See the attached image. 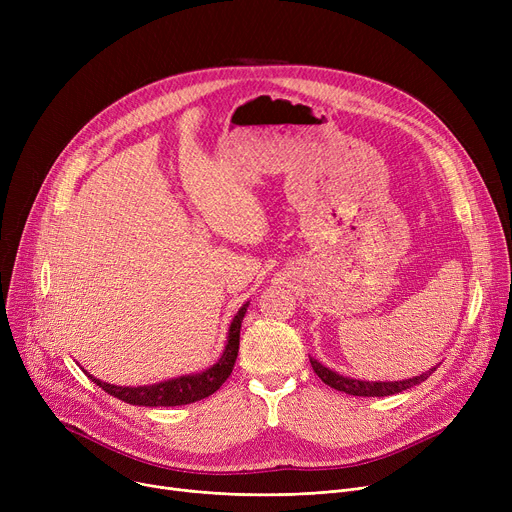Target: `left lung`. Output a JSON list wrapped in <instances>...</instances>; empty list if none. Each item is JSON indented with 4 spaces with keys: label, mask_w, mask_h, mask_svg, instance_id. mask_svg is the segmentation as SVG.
<instances>
[{
    "label": "left lung",
    "mask_w": 512,
    "mask_h": 512,
    "mask_svg": "<svg viewBox=\"0 0 512 512\" xmlns=\"http://www.w3.org/2000/svg\"><path fill=\"white\" fill-rule=\"evenodd\" d=\"M311 367L319 375L321 382L328 384L330 388H334L338 392H346L351 396H392V394H398L402 390L419 386L421 382H425L429 375L436 371V367H434V369H429L421 375H415V378H411V380H402V382H365V380L346 378V375H340V373L324 367L321 363H317L315 359H311Z\"/></svg>",
    "instance_id": "obj_1"
}]
</instances>
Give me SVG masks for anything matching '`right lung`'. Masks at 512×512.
I'll return each instance as SVG.
<instances>
[{
    "label": "right lung",
    "instance_id": "add662e5",
    "mask_svg": "<svg viewBox=\"0 0 512 512\" xmlns=\"http://www.w3.org/2000/svg\"><path fill=\"white\" fill-rule=\"evenodd\" d=\"M247 307L249 303L242 305L234 315L230 332H228V344L224 348V355L220 357V361L201 373L182 375V378H176V380H168L153 386H137V388L105 384L93 378V375H89V378L107 394L128 402V405H139V407H178V405H191V402L207 398L228 380V375L234 369L238 344H240V324H242V317L247 313Z\"/></svg>",
    "mask_w": 512,
    "mask_h": 512
}]
</instances>
